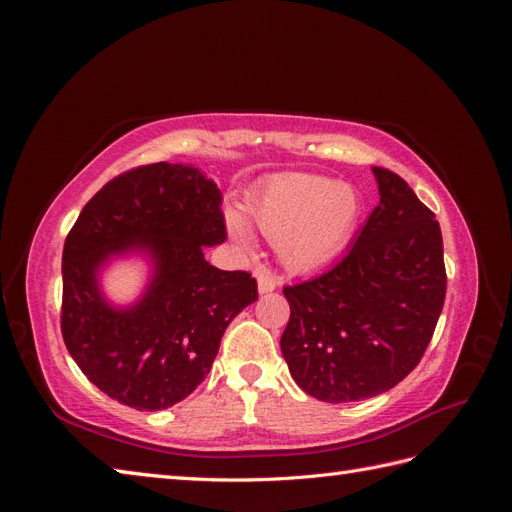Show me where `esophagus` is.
Wrapping results in <instances>:
<instances>
[{
	"label": "esophagus",
	"mask_w": 512,
	"mask_h": 512,
	"mask_svg": "<svg viewBox=\"0 0 512 512\" xmlns=\"http://www.w3.org/2000/svg\"><path fill=\"white\" fill-rule=\"evenodd\" d=\"M256 282H258V292H260V294L273 292L275 286H277L275 277H273L269 271H258V273H256Z\"/></svg>",
	"instance_id": "34e87169"
}]
</instances>
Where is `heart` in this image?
Here are the masks:
<instances>
[{
  "mask_svg": "<svg viewBox=\"0 0 512 512\" xmlns=\"http://www.w3.org/2000/svg\"><path fill=\"white\" fill-rule=\"evenodd\" d=\"M247 211L256 228L275 241L277 256L292 273L327 267L342 254L359 228L363 200L352 185L322 175L282 173L262 183ZM228 232L243 250L254 237L239 215L228 213Z\"/></svg>",
  "mask_w": 512,
  "mask_h": 512,
  "instance_id": "b5f03b06",
  "label": "heart"
}]
</instances>
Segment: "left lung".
<instances>
[{
  "instance_id": "left-lung-1",
  "label": "left lung",
  "mask_w": 512,
  "mask_h": 512,
  "mask_svg": "<svg viewBox=\"0 0 512 512\" xmlns=\"http://www.w3.org/2000/svg\"><path fill=\"white\" fill-rule=\"evenodd\" d=\"M380 203L335 267L284 288L282 354L301 389L329 404L376 397L421 361L446 271L440 224L410 185L371 168Z\"/></svg>"
}]
</instances>
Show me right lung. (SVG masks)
I'll list each match as a JSON object with an SVG mask.
<instances>
[{
  "instance_id": "right-lung-1",
  "label": "right lung",
  "mask_w": 512,
  "mask_h": 512,
  "mask_svg": "<svg viewBox=\"0 0 512 512\" xmlns=\"http://www.w3.org/2000/svg\"><path fill=\"white\" fill-rule=\"evenodd\" d=\"M224 241L222 192L192 164L134 168L89 200L61 256V335L89 382L156 412L205 380L230 320L258 299L250 273L205 260V247ZM126 257L146 260L148 282L117 306L101 275Z\"/></svg>"
}]
</instances>
